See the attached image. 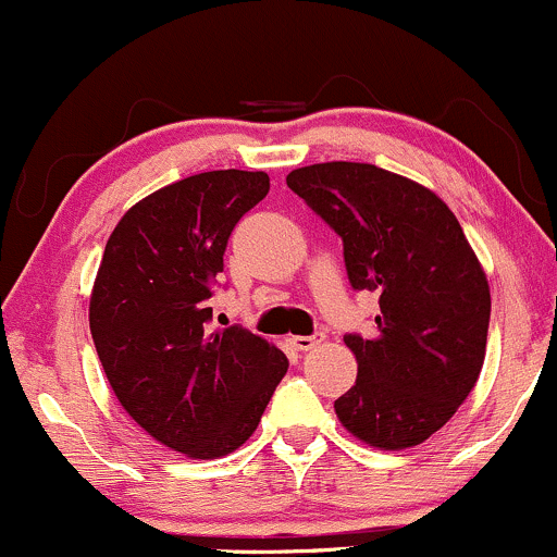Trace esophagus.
Wrapping results in <instances>:
<instances>
[{
	"label": "esophagus",
	"instance_id": "34e87169",
	"mask_svg": "<svg viewBox=\"0 0 557 557\" xmlns=\"http://www.w3.org/2000/svg\"><path fill=\"white\" fill-rule=\"evenodd\" d=\"M287 341H290V345L296 350H311L324 341V335L322 332H317V335H293V337H287Z\"/></svg>",
	"mask_w": 557,
	"mask_h": 557
}]
</instances>
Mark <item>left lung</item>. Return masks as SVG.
Segmentation results:
<instances>
[{
	"label": "left lung",
	"instance_id": "8db88e82",
	"mask_svg": "<svg viewBox=\"0 0 557 557\" xmlns=\"http://www.w3.org/2000/svg\"><path fill=\"white\" fill-rule=\"evenodd\" d=\"M285 181L343 238L350 285L380 296L374 335L343 337L359 376L337 419L380 450L421 445L482 372L490 285L474 248L434 190L376 164H309Z\"/></svg>",
	"mask_w": 557,
	"mask_h": 557
}]
</instances>
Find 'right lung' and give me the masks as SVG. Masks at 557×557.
Returning <instances> with one entry per match:
<instances>
[{"label":"right lung","mask_w":557,"mask_h":557,"mask_svg":"<svg viewBox=\"0 0 557 557\" xmlns=\"http://www.w3.org/2000/svg\"><path fill=\"white\" fill-rule=\"evenodd\" d=\"M270 194L267 172L212 170L140 198L112 230L88 322L107 380L140 430L188 458L251 437L287 359L243 327L212 330L227 238Z\"/></svg>","instance_id":"right-lung-1"}]
</instances>
